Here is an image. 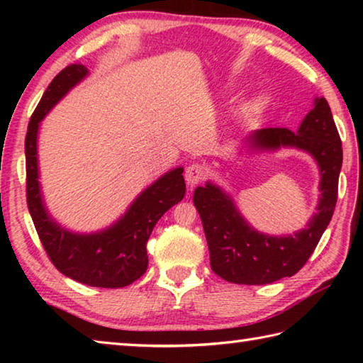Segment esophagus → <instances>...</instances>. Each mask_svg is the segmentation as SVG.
<instances>
[{"label": "esophagus", "mask_w": 363, "mask_h": 363, "mask_svg": "<svg viewBox=\"0 0 363 363\" xmlns=\"http://www.w3.org/2000/svg\"><path fill=\"white\" fill-rule=\"evenodd\" d=\"M206 173H208V171H206L203 164L192 163L186 168V174H184V176H186V181H187L189 186H195V184H199L200 181L205 179Z\"/></svg>", "instance_id": "34e87169"}]
</instances>
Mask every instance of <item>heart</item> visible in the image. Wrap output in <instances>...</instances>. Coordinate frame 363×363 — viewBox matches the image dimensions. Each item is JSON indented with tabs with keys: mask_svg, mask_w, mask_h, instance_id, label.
Segmentation results:
<instances>
[{
	"mask_svg": "<svg viewBox=\"0 0 363 363\" xmlns=\"http://www.w3.org/2000/svg\"><path fill=\"white\" fill-rule=\"evenodd\" d=\"M264 99H255V101H251L247 107H245V112H255V110H259V108H262L264 107Z\"/></svg>",
	"mask_w": 363,
	"mask_h": 363,
	"instance_id": "b5f03b06",
	"label": "heart"
}]
</instances>
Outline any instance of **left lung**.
<instances>
[{
	"label": "left lung",
	"mask_w": 363,
	"mask_h": 363,
	"mask_svg": "<svg viewBox=\"0 0 363 363\" xmlns=\"http://www.w3.org/2000/svg\"><path fill=\"white\" fill-rule=\"evenodd\" d=\"M245 143L256 152L303 150L315 160L320 171L317 213L304 229L290 235L256 230L218 184L208 181L195 189L194 203L203 223L213 272L230 284L266 285L291 277L314 253L336 206L342 147L323 97H315L314 108L304 116L296 133L286 128H264L248 134Z\"/></svg>",
	"instance_id": "obj_1"
}]
</instances>
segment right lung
<instances>
[{"instance_id": "add662e5", "label": "right lung", "mask_w": 363, "mask_h": 363, "mask_svg": "<svg viewBox=\"0 0 363 363\" xmlns=\"http://www.w3.org/2000/svg\"><path fill=\"white\" fill-rule=\"evenodd\" d=\"M89 75L88 67L72 64L52 79L30 118L26 136L27 203L35 229L49 259L79 284L123 288L144 275L149 266L147 240L158 219L184 199V168L177 167L144 189L123 216L97 232L79 233L60 225L48 211L38 169V131L41 120L70 89Z\"/></svg>"}]
</instances>
